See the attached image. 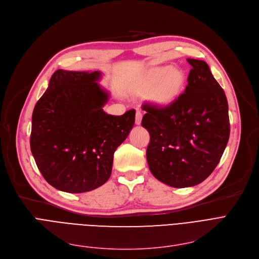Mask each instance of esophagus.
<instances>
[{
  "mask_svg": "<svg viewBox=\"0 0 259 259\" xmlns=\"http://www.w3.org/2000/svg\"><path fill=\"white\" fill-rule=\"evenodd\" d=\"M141 120H142V113L140 112V110H137V113H136V119H135V122H136L137 125L141 124Z\"/></svg>",
  "mask_w": 259,
  "mask_h": 259,
  "instance_id": "1",
  "label": "esophagus"
}]
</instances>
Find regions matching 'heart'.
Returning a JSON list of instances; mask_svg holds the SVG:
<instances>
[{"instance_id":"obj_1","label":"heart","mask_w":259,"mask_h":259,"mask_svg":"<svg viewBox=\"0 0 259 259\" xmlns=\"http://www.w3.org/2000/svg\"><path fill=\"white\" fill-rule=\"evenodd\" d=\"M158 83L155 99L160 103H168L178 95L183 84V76L178 69L169 66L156 67L147 76L144 88L154 89Z\"/></svg>"}]
</instances>
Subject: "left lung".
<instances>
[{"label":"left lung","instance_id":"obj_1","mask_svg":"<svg viewBox=\"0 0 259 259\" xmlns=\"http://www.w3.org/2000/svg\"><path fill=\"white\" fill-rule=\"evenodd\" d=\"M192 66L184 93L165 106L144 103L141 124L150 133L146 159L152 174L173 188L199 184L212 174L230 137L229 106L201 60Z\"/></svg>","mask_w":259,"mask_h":259}]
</instances>
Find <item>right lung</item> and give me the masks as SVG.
Here are the masks:
<instances>
[{"label":"right lung","mask_w":259,"mask_h":259,"mask_svg":"<svg viewBox=\"0 0 259 259\" xmlns=\"http://www.w3.org/2000/svg\"><path fill=\"white\" fill-rule=\"evenodd\" d=\"M100 71L54 72L36 102L30 149L45 180L67 193L90 192L112 174L114 153L135 123V109L106 114L108 93L98 84Z\"/></svg>","instance_id":"1"}]
</instances>
